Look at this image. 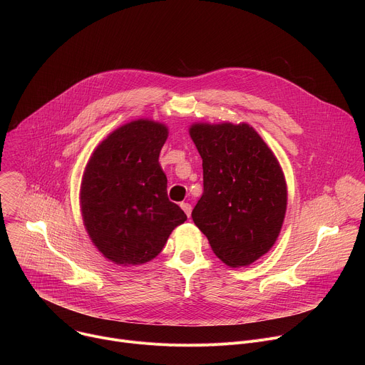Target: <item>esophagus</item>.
<instances>
[{"mask_svg": "<svg viewBox=\"0 0 365 365\" xmlns=\"http://www.w3.org/2000/svg\"><path fill=\"white\" fill-rule=\"evenodd\" d=\"M180 207L185 211V214L187 215V218H190V214H192V205L187 203V202H182L180 203Z\"/></svg>", "mask_w": 365, "mask_h": 365, "instance_id": "1", "label": "esophagus"}]
</instances>
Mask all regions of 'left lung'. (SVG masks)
<instances>
[{"label":"left lung","mask_w":365,"mask_h":365,"mask_svg":"<svg viewBox=\"0 0 365 365\" xmlns=\"http://www.w3.org/2000/svg\"><path fill=\"white\" fill-rule=\"evenodd\" d=\"M190 137L203 169L193 222L225 264L248 266L282 230L287 189L279 162L247 124H195Z\"/></svg>","instance_id":"left-lung-1"}]
</instances>
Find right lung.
Listing matches in <instances>:
<instances>
[{
    "label": "right lung",
    "instance_id": "obj_1",
    "mask_svg": "<svg viewBox=\"0 0 365 365\" xmlns=\"http://www.w3.org/2000/svg\"><path fill=\"white\" fill-rule=\"evenodd\" d=\"M163 124L138 120L110 134L86 165L81 205L96 248L111 262L135 266L158 255L187 217L168 197L159 154Z\"/></svg>",
    "mask_w": 365,
    "mask_h": 365
}]
</instances>
